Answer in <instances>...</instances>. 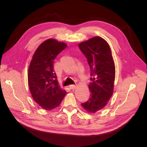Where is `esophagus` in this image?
<instances>
[{"instance_id":"1","label":"esophagus","mask_w":147,"mask_h":147,"mask_svg":"<svg viewBox=\"0 0 147 147\" xmlns=\"http://www.w3.org/2000/svg\"><path fill=\"white\" fill-rule=\"evenodd\" d=\"M76 85H69V88L71 89H74L76 88Z\"/></svg>"}]
</instances>
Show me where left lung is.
<instances>
[{"mask_svg": "<svg viewBox=\"0 0 147 147\" xmlns=\"http://www.w3.org/2000/svg\"><path fill=\"white\" fill-rule=\"evenodd\" d=\"M90 68L88 100L82 104L85 110L95 113L107 105L113 93L115 65L110 47L101 37L95 36L79 44Z\"/></svg>", "mask_w": 147, "mask_h": 147, "instance_id": "8db88e82", "label": "left lung"}]
</instances>
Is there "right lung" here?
<instances>
[{"instance_id": "right-lung-1", "label": "right lung", "mask_w": 147, "mask_h": 147, "mask_svg": "<svg viewBox=\"0 0 147 147\" xmlns=\"http://www.w3.org/2000/svg\"><path fill=\"white\" fill-rule=\"evenodd\" d=\"M67 45L49 39L40 45L34 54L28 69V85L33 98L47 111L61 104L65 92L59 86L54 70V59Z\"/></svg>"}]
</instances>
